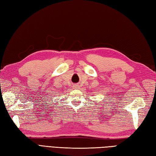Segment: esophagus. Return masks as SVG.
I'll list each match as a JSON object with an SVG mask.
<instances>
[{
    "label": "esophagus",
    "mask_w": 156,
    "mask_h": 156,
    "mask_svg": "<svg viewBox=\"0 0 156 156\" xmlns=\"http://www.w3.org/2000/svg\"><path fill=\"white\" fill-rule=\"evenodd\" d=\"M73 87H74V88H76V89H77V88H78V85H77V84H75V85H74L73 86Z\"/></svg>",
    "instance_id": "obj_1"
}]
</instances>
